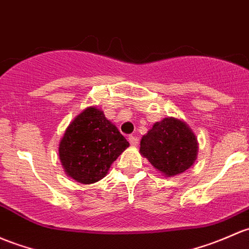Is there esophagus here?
<instances>
[{
    "mask_svg": "<svg viewBox=\"0 0 249 249\" xmlns=\"http://www.w3.org/2000/svg\"><path fill=\"white\" fill-rule=\"evenodd\" d=\"M129 142L131 145H137L138 142H140V140H138L137 136H133V135H130L129 136Z\"/></svg>",
    "mask_w": 249,
    "mask_h": 249,
    "instance_id": "obj_1",
    "label": "esophagus"
}]
</instances>
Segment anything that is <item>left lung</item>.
<instances>
[{"label":"left lung","mask_w":249,"mask_h":249,"mask_svg":"<svg viewBox=\"0 0 249 249\" xmlns=\"http://www.w3.org/2000/svg\"><path fill=\"white\" fill-rule=\"evenodd\" d=\"M196 136L184 122L164 118L154 124L141 140V154L167 177L190 168L197 158Z\"/></svg>","instance_id":"obj_1"}]
</instances>
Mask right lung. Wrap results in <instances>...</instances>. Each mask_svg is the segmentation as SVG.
Wrapping results in <instances>:
<instances>
[{
	"mask_svg": "<svg viewBox=\"0 0 249 249\" xmlns=\"http://www.w3.org/2000/svg\"><path fill=\"white\" fill-rule=\"evenodd\" d=\"M127 146L129 142L103 111L88 107L68 126L59 159L69 177L81 184H93L103 179Z\"/></svg>",
	"mask_w": 249,
	"mask_h": 249,
	"instance_id": "add662e5",
	"label": "right lung"
}]
</instances>
